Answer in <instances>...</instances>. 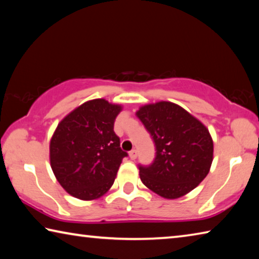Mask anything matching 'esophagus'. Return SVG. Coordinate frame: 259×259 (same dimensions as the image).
Returning a JSON list of instances; mask_svg holds the SVG:
<instances>
[{
    "instance_id": "1",
    "label": "esophagus",
    "mask_w": 259,
    "mask_h": 259,
    "mask_svg": "<svg viewBox=\"0 0 259 259\" xmlns=\"http://www.w3.org/2000/svg\"><path fill=\"white\" fill-rule=\"evenodd\" d=\"M129 156H130L131 160H135L136 157H137V151H136V150L130 151V152H129Z\"/></svg>"
}]
</instances>
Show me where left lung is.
I'll return each mask as SVG.
<instances>
[{"instance_id": "8db88e82", "label": "left lung", "mask_w": 259, "mask_h": 259, "mask_svg": "<svg viewBox=\"0 0 259 259\" xmlns=\"http://www.w3.org/2000/svg\"><path fill=\"white\" fill-rule=\"evenodd\" d=\"M136 115L156 147L153 163L139 166L144 185L169 200L194 190L207 177L213 159V142L207 126L171 102L144 105Z\"/></svg>"}]
</instances>
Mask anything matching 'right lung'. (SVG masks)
I'll return each instance as SVG.
<instances>
[{"instance_id":"1","label":"right lung","mask_w":259,"mask_h":259,"mask_svg":"<svg viewBox=\"0 0 259 259\" xmlns=\"http://www.w3.org/2000/svg\"><path fill=\"white\" fill-rule=\"evenodd\" d=\"M122 111L105 99L83 103L61 120L50 140V165L68 194L83 201L107 193L122 159L114 121Z\"/></svg>"}]
</instances>
